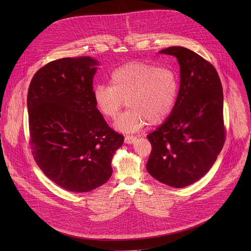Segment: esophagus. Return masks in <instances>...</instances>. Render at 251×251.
I'll list each match as a JSON object with an SVG mask.
<instances>
[{
    "mask_svg": "<svg viewBox=\"0 0 251 251\" xmlns=\"http://www.w3.org/2000/svg\"><path fill=\"white\" fill-rule=\"evenodd\" d=\"M135 140H136V137H134L132 135H127L124 138V142L126 143V144H132V143L135 142Z\"/></svg>",
    "mask_w": 251,
    "mask_h": 251,
    "instance_id": "34e87169",
    "label": "esophagus"
}]
</instances>
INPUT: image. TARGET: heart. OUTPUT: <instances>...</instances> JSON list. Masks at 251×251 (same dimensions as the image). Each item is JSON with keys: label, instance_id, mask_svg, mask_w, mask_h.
I'll list each match as a JSON object with an SVG mask.
<instances>
[{"label": "heart", "instance_id": "heart-1", "mask_svg": "<svg viewBox=\"0 0 251 251\" xmlns=\"http://www.w3.org/2000/svg\"><path fill=\"white\" fill-rule=\"evenodd\" d=\"M109 84H98L93 99L99 112L114 119L125 102L130 108L115 123L124 133H135L148 123L159 124L173 112L180 92V77L171 66L132 62L114 69Z\"/></svg>", "mask_w": 251, "mask_h": 251}]
</instances>
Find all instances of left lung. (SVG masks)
Instances as JSON below:
<instances>
[{"mask_svg": "<svg viewBox=\"0 0 251 251\" xmlns=\"http://www.w3.org/2000/svg\"><path fill=\"white\" fill-rule=\"evenodd\" d=\"M160 53L176 57L181 84L173 112L147 136L152 151L146 167L159 182L184 188L208 172L224 147L223 86L217 69L195 51L171 47Z\"/></svg>", "mask_w": 251, "mask_h": 251, "instance_id": "obj_1", "label": "left lung"}]
</instances>
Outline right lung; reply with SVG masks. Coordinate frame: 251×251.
<instances>
[{"label": "right lung", "mask_w": 251, "mask_h": 251, "mask_svg": "<svg viewBox=\"0 0 251 251\" xmlns=\"http://www.w3.org/2000/svg\"><path fill=\"white\" fill-rule=\"evenodd\" d=\"M98 62L88 56L49 62L27 91L29 146L43 173L60 188L92 191L109 180L123 135L104 120L93 99Z\"/></svg>", "instance_id": "add662e5"}]
</instances>
